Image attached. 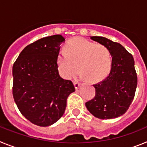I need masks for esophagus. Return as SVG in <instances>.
Wrapping results in <instances>:
<instances>
[{
    "mask_svg": "<svg viewBox=\"0 0 147 147\" xmlns=\"http://www.w3.org/2000/svg\"><path fill=\"white\" fill-rule=\"evenodd\" d=\"M74 85L75 88H76V89H78V88H79V87L80 86V82H79L77 80H75V81L74 82Z\"/></svg>",
    "mask_w": 147,
    "mask_h": 147,
    "instance_id": "1",
    "label": "esophagus"
}]
</instances>
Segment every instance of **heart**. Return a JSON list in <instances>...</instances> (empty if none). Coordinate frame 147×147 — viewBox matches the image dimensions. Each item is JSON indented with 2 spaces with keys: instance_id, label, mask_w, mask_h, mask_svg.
I'll return each instance as SVG.
<instances>
[{
  "instance_id": "heart-1",
  "label": "heart",
  "mask_w": 147,
  "mask_h": 147,
  "mask_svg": "<svg viewBox=\"0 0 147 147\" xmlns=\"http://www.w3.org/2000/svg\"><path fill=\"white\" fill-rule=\"evenodd\" d=\"M58 69L65 79H71L79 72L88 81L98 82L107 77L112 66L110 50L89 40L76 38L70 40L65 50L59 52Z\"/></svg>"
}]
</instances>
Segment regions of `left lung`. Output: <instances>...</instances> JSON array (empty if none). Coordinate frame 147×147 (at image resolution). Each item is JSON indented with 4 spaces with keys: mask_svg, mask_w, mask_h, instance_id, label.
<instances>
[{
    "mask_svg": "<svg viewBox=\"0 0 147 147\" xmlns=\"http://www.w3.org/2000/svg\"><path fill=\"white\" fill-rule=\"evenodd\" d=\"M90 39L110 50L112 67L105 80L93 85L96 95L85 106L98 119L119 117L127 112L136 93L138 80L134 59L119 42L103 37L93 36Z\"/></svg>",
    "mask_w": 147,
    "mask_h": 147,
    "instance_id": "1",
    "label": "left lung"
}]
</instances>
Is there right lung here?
Masks as SVG:
<instances>
[{"mask_svg": "<svg viewBox=\"0 0 147 147\" xmlns=\"http://www.w3.org/2000/svg\"><path fill=\"white\" fill-rule=\"evenodd\" d=\"M60 34L43 37L27 45L13 65L12 93L22 115L30 122L48 127L64 114L66 101L75 91L71 80L59 74Z\"/></svg>", "mask_w": 147, "mask_h": 147, "instance_id": "1", "label": "right lung"}]
</instances>
